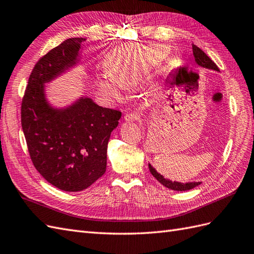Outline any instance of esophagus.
Segmentation results:
<instances>
[{"instance_id": "34e87169", "label": "esophagus", "mask_w": 254, "mask_h": 254, "mask_svg": "<svg viewBox=\"0 0 254 254\" xmlns=\"http://www.w3.org/2000/svg\"><path fill=\"white\" fill-rule=\"evenodd\" d=\"M125 119L127 121V122H133V121H138L140 119V115L138 113H129V114H127Z\"/></svg>"}]
</instances>
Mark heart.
Wrapping results in <instances>:
<instances>
[{
	"label": "heart",
	"instance_id": "obj_1",
	"mask_svg": "<svg viewBox=\"0 0 254 254\" xmlns=\"http://www.w3.org/2000/svg\"><path fill=\"white\" fill-rule=\"evenodd\" d=\"M166 56L161 46H126L116 49L108 58V70L97 75V88L103 96L117 100L123 86L137 84Z\"/></svg>",
	"mask_w": 254,
	"mask_h": 254
}]
</instances>
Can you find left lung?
Masks as SVG:
<instances>
[{
  "label": "left lung",
  "instance_id": "8db88e82",
  "mask_svg": "<svg viewBox=\"0 0 254 254\" xmlns=\"http://www.w3.org/2000/svg\"><path fill=\"white\" fill-rule=\"evenodd\" d=\"M192 49H193V56H194V59L195 62H196L197 65L201 67H205V68H209V69H214V70H218L219 68L209 57H208L203 50L200 48H198L196 45H192ZM149 171L152 174V176L155 177L159 183H161L164 187L168 188V189L174 190V191H188V190H191L193 188L197 187L198 185H200V183H187V184H181V183H177V181H172V180H168L165 179L162 175H160L157 171L154 170V168L151 166V164H149Z\"/></svg>",
  "mask_w": 254,
  "mask_h": 254
}]
</instances>
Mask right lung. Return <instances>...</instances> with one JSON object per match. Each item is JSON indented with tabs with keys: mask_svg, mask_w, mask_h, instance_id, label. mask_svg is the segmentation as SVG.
Instances as JSON below:
<instances>
[{
	"mask_svg": "<svg viewBox=\"0 0 254 254\" xmlns=\"http://www.w3.org/2000/svg\"><path fill=\"white\" fill-rule=\"evenodd\" d=\"M86 38L73 37L51 49L35 64L21 104V126L33 165L58 189H87L106 172L107 145L121 118L119 110L104 108L80 97L65 108H54L45 96L50 82L79 61Z\"/></svg>",
	"mask_w": 254,
	"mask_h": 254,
	"instance_id": "obj_1",
	"label": "right lung"
}]
</instances>
